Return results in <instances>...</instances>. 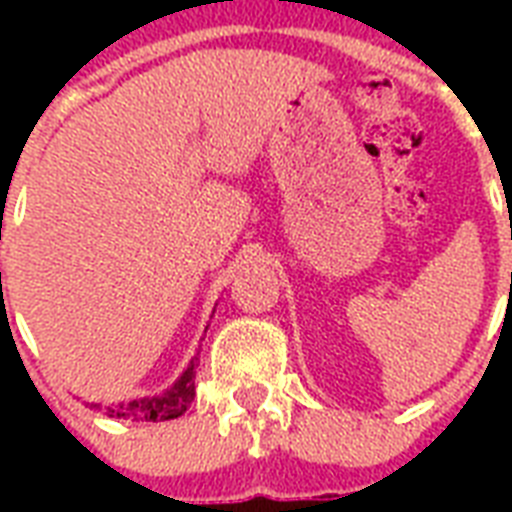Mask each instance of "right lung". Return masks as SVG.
<instances>
[{
	"label": "right lung",
	"instance_id": "1",
	"mask_svg": "<svg viewBox=\"0 0 512 512\" xmlns=\"http://www.w3.org/2000/svg\"><path fill=\"white\" fill-rule=\"evenodd\" d=\"M196 358H193L188 369H185L172 388H167L162 396L151 398H135L130 404L108 406V417L116 420H138V422H164L175 420L191 406L196 396Z\"/></svg>",
	"mask_w": 512,
	"mask_h": 512
}]
</instances>
